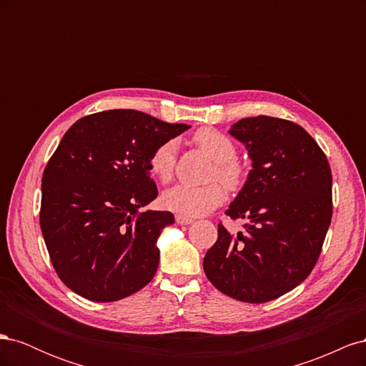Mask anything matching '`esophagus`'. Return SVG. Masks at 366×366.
<instances>
[{
	"mask_svg": "<svg viewBox=\"0 0 366 366\" xmlns=\"http://www.w3.org/2000/svg\"><path fill=\"white\" fill-rule=\"evenodd\" d=\"M175 221L179 224H191V223H194V219L192 218H189V217H184V215H175Z\"/></svg>",
	"mask_w": 366,
	"mask_h": 366,
	"instance_id": "obj_1",
	"label": "esophagus"
}]
</instances>
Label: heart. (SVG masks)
Segmentation results:
<instances>
[{
  "mask_svg": "<svg viewBox=\"0 0 366 366\" xmlns=\"http://www.w3.org/2000/svg\"><path fill=\"white\" fill-rule=\"evenodd\" d=\"M195 145L214 160L209 179H218L229 189H237L244 179V166L235 157L237 147L223 132L202 128L192 136ZM177 160V140L168 139L154 148L149 156V171L162 183H169ZM217 182L207 184H177L163 194V204L184 217H200L223 204L226 189Z\"/></svg>",
  "mask_w": 366,
  "mask_h": 366,
  "instance_id": "obj_1",
  "label": "heart"
}]
</instances>
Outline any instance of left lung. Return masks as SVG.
<instances>
[{
  "label": "left lung",
  "instance_id": "8db88e82",
  "mask_svg": "<svg viewBox=\"0 0 366 366\" xmlns=\"http://www.w3.org/2000/svg\"><path fill=\"white\" fill-rule=\"evenodd\" d=\"M229 132L246 145L253 169L226 215L249 223L237 235L219 223L203 267L221 293L262 304L312 273L333 215V177L324 151L295 122L246 117Z\"/></svg>",
  "mask_w": 366,
  "mask_h": 366
}]
</instances>
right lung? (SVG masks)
<instances>
[{"mask_svg":"<svg viewBox=\"0 0 366 366\" xmlns=\"http://www.w3.org/2000/svg\"><path fill=\"white\" fill-rule=\"evenodd\" d=\"M136 109H108L65 132L42 174L39 224L54 270L70 290L113 302L157 272V238L174 215L145 210L159 191L149 156L186 131Z\"/></svg>","mask_w":366,"mask_h":366,"instance_id":"1","label":"right lung"}]
</instances>
